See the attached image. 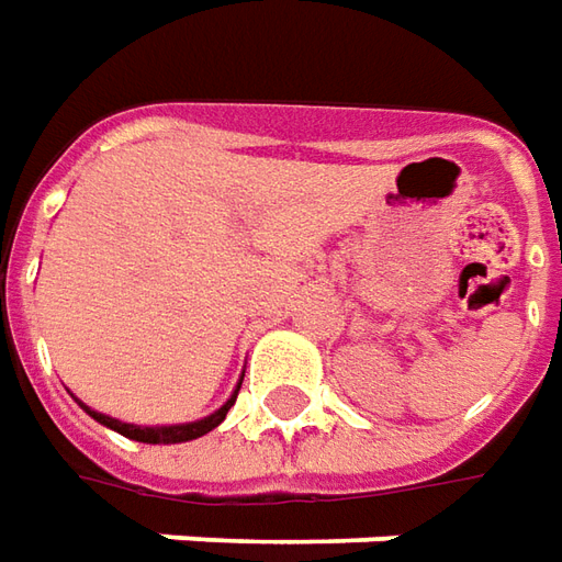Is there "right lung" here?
Segmentation results:
<instances>
[{
	"mask_svg": "<svg viewBox=\"0 0 562 562\" xmlns=\"http://www.w3.org/2000/svg\"><path fill=\"white\" fill-rule=\"evenodd\" d=\"M243 383V380H240ZM240 383H237V390L234 395L227 398L215 414L203 419H194V423H179V426H133V423H121L115 417H105V414H97L93 407H88L85 402H78L85 411H88L90 417L97 419V423H103L105 429H115L117 435H124V438H133V441H143V445H182V441H194L200 435H206V431H213L222 419L227 417V411L234 407L237 402V392H240Z\"/></svg>",
	"mask_w": 562,
	"mask_h": 562,
	"instance_id": "add662e5",
	"label": "right lung"
}]
</instances>
